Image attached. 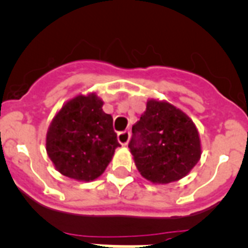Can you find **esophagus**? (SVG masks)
<instances>
[{
	"label": "esophagus",
	"mask_w": 248,
	"mask_h": 248,
	"mask_svg": "<svg viewBox=\"0 0 248 248\" xmlns=\"http://www.w3.org/2000/svg\"><path fill=\"white\" fill-rule=\"evenodd\" d=\"M129 138H131L129 131H122V132H119V135H117V140H119V142L122 146H126L128 143Z\"/></svg>",
	"instance_id": "esophagus-1"
}]
</instances>
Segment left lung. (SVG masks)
I'll return each instance as SVG.
<instances>
[{"label": "left lung", "mask_w": 248, "mask_h": 248, "mask_svg": "<svg viewBox=\"0 0 248 248\" xmlns=\"http://www.w3.org/2000/svg\"><path fill=\"white\" fill-rule=\"evenodd\" d=\"M142 177L152 183L182 179L199 162V133L188 116L168 102L149 100L129 140Z\"/></svg>", "instance_id": "1"}]
</instances>
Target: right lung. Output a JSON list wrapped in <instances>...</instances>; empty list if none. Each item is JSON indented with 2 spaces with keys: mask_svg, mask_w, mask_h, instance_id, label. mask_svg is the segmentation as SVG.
Wrapping results in <instances>:
<instances>
[{
  "mask_svg": "<svg viewBox=\"0 0 248 248\" xmlns=\"http://www.w3.org/2000/svg\"><path fill=\"white\" fill-rule=\"evenodd\" d=\"M113 119L96 95L77 96L57 113L46 133V152L55 168L77 180L96 179L121 144Z\"/></svg>",
  "mask_w": 248,
  "mask_h": 248,
  "instance_id": "obj_1",
  "label": "right lung"
}]
</instances>
